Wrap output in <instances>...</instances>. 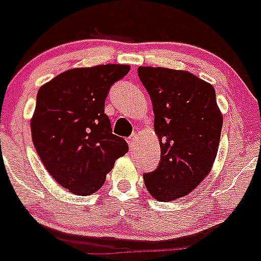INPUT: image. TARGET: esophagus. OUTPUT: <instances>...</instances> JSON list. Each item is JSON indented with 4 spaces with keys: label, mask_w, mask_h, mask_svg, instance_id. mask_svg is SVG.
Here are the masks:
<instances>
[{
    "label": "esophagus",
    "mask_w": 261,
    "mask_h": 261,
    "mask_svg": "<svg viewBox=\"0 0 261 261\" xmlns=\"http://www.w3.org/2000/svg\"><path fill=\"white\" fill-rule=\"evenodd\" d=\"M137 137H138V136L136 135V133H133V135L128 138V144H129V147H130V149H133V147L136 146V141H137Z\"/></svg>",
    "instance_id": "esophagus-1"
}]
</instances>
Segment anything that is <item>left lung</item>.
<instances>
[{"instance_id": "obj_1", "label": "left lung", "mask_w": 261, "mask_h": 261, "mask_svg": "<svg viewBox=\"0 0 261 261\" xmlns=\"http://www.w3.org/2000/svg\"><path fill=\"white\" fill-rule=\"evenodd\" d=\"M150 95L161 161L144 174L146 190L162 202L187 196L211 172L220 145L222 114L211 84L190 71L140 66Z\"/></svg>"}]
</instances>
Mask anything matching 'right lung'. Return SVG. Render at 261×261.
I'll return each instance as SVG.
<instances>
[{"mask_svg":"<svg viewBox=\"0 0 261 261\" xmlns=\"http://www.w3.org/2000/svg\"><path fill=\"white\" fill-rule=\"evenodd\" d=\"M129 69L120 64L70 69L39 89L32 142L50 176L74 195L100 190L115 161L128 151L125 140L112 133L105 102Z\"/></svg>","mask_w":261,"mask_h":261,"instance_id":"right-lung-1","label":"right lung"}]
</instances>
